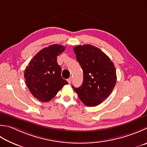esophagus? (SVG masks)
Here are the masks:
<instances>
[{
    "mask_svg": "<svg viewBox=\"0 0 147 147\" xmlns=\"http://www.w3.org/2000/svg\"><path fill=\"white\" fill-rule=\"evenodd\" d=\"M71 82H72V78H69L67 79V82L69 83V84L71 83Z\"/></svg>",
    "mask_w": 147,
    "mask_h": 147,
    "instance_id": "1",
    "label": "esophagus"
}]
</instances>
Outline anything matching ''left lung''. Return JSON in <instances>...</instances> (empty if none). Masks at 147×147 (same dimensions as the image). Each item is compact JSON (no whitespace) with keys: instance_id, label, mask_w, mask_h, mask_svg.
I'll list each match as a JSON object with an SVG mask.
<instances>
[{"instance_id":"left-lung-1","label":"left lung","mask_w":147,"mask_h":147,"mask_svg":"<svg viewBox=\"0 0 147 147\" xmlns=\"http://www.w3.org/2000/svg\"><path fill=\"white\" fill-rule=\"evenodd\" d=\"M77 61L83 73L82 85L73 86L81 101L87 106H96L110 96L117 82L116 69L110 59L92 45L74 48Z\"/></svg>"}]
</instances>
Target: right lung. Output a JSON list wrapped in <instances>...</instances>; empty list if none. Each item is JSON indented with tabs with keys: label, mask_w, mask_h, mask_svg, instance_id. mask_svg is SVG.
<instances>
[{
	"label": "right lung",
	"mask_w": 147,
	"mask_h": 147,
	"mask_svg": "<svg viewBox=\"0 0 147 147\" xmlns=\"http://www.w3.org/2000/svg\"><path fill=\"white\" fill-rule=\"evenodd\" d=\"M65 47L53 45L42 49L26 67L25 82L32 96L41 102H48L68 82L61 77V67L57 62V56Z\"/></svg>",
	"instance_id": "1"
}]
</instances>
